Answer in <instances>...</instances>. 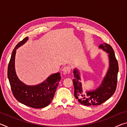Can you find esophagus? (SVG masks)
<instances>
[{"label":"esophagus","mask_w":127,"mask_h":127,"mask_svg":"<svg viewBox=\"0 0 127 127\" xmlns=\"http://www.w3.org/2000/svg\"><path fill=\"white\" fill-rule=\"evenodd\" d=\"M70 67L69 66H64V67L63 68V72L64 73L66 74H68L70 72Z\"/></svg>","instance_id":"1"}]
</instances>
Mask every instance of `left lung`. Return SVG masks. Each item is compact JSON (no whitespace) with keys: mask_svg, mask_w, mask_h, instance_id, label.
Masks as SVG:
<instances>
[{"mask_svg":"<svg viewBox=\"0 0 127 127\" xmlns=\"http://www.w3.org/2000/svg\"><path fill=\"white\" fill-rule=\"evenodd\" d=\"M98 48L107 53L109 58L108 69L100 86L95 90L84 92L79 70L77 68L73 69L74 78L73 79V82L74 87V96L81 104L86 106L102 104L114 94L117 88L119 68L114 51L112 47L106 43L100 45Z\"/></svg>","mask_w":127,"mask_h":127,"instance_id":"1","label":"left lung"}]
</instances>
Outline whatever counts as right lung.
I'll list each match as a JSON object with an SVG mask.
<instances>
[{
  "label": "right lung",
  "mask_w": 127,
  "mask_h": 127,
  "mask_svg": "<svg viewBox=\"0 0 127 127\" xmlns=\"http://www.w3.org/2000/svg\"><path fill=\"white\" fill-rule=\"evenodd\" d=\"M29 40L26 37L15 47L10 57L8 67V78L14 97L28 106L40 109L50 104L61 79L59 72L49 76L46 80L36 85H27L18 78L15 69L16 50Z\"/></svg>",
  "instance_id": "add662e5"
}]
</instances>
